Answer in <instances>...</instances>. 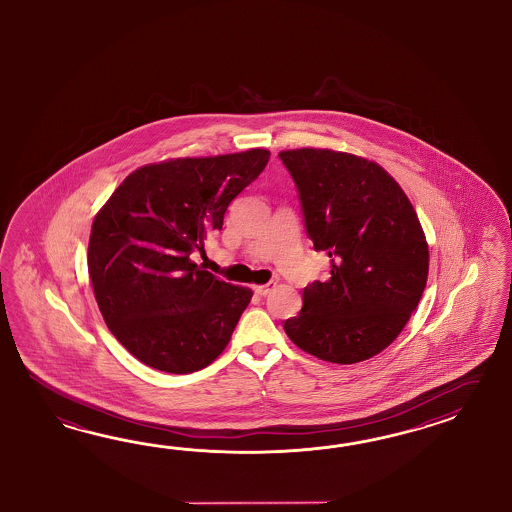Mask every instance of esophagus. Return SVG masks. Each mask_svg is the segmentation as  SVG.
Returning a JSON list of instances; mask_svg holds the SVG:
<instances>
[{
  "label": "esophagus",
  "mask_w": 512,
  "mask_h": 512,
  "mask_svg": "<svg viewBox=\"0 0 512 512\" xmlns=\"http://www.w3.org/2000/svg\"><path fill=\"white\" fill-rule=\"evenodd\" d=\"M274 285H276V283H266V285H257V287H253V291H255V294H259V296H266L268 292L274 289Z\"/></svg>",
  "instance_id": "1"
}]
</instances>
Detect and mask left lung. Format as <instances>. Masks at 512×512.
Wrapping results in <instances>:
<instances>
[{"label":"left lung","mask_w":512,"mask_h":512,"mask_svg":"<svg viewBox=\"0 0 512 512\" xmlns=\"http://www.w3.org/2000/svg\"><path fill=\"white\" fill-rule=\"evenodd\" d=\"M279 160L313 248L332 259L330 279L305 287L285 333L320 360H369L397 339L427 285L429 246L414 207L384 167L360 156L296 149Z\"/></svg>","instance_id":"left-lung-1"}]
</instances>
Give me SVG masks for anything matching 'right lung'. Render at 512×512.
<instances>
[{
  "mask_svg": "<svg viewBox=\"0 0 512 512\" xmlns=\"http://www.w3.org/2000/svg\"><path fill=\"white\" fill-rule=\"evenodd\" d=\"M268 160L266 149H251L139 167L98 212L87 251L98 309L141 363L194 373L229 343L253 292L190 257L205 255V238Z\"/></svg>",
  "mask_w": 512,
  "mask_h": 512,
  "instance_id": "add662e5",
  "label": "right lung"
}]
</instances>
